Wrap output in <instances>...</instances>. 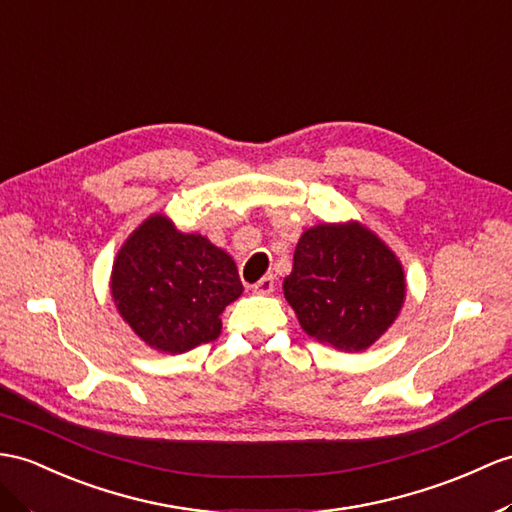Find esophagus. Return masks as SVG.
Returning a JSON list of instances; mask_svg holds the SVG:
<instances>
[{
  "instance_id": "esophagus-1",
  "label": "esophagus",
  "mask_w": 512,
  "mask_h": 512,
  "mask_svg": "<svg viewBox=\"0 0 512 512\" xmlns=\"http://www.w3.org/2000/svg\"><path fill=\"white\" fill-rule=\"evenodd\" d=\"M273 286H276V280H273V276H265L252 286V291L260 293V295H269V293H273Z\"/></svg>"
}]
</instances>
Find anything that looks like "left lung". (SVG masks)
<instances>
[{
	"label": "left lung",
	"mask_w": 512,
	"mask_h": 512,
	"mask_svg": "<svg viewBox=\"0 0 512 512\" xmlns=\"http://www.w3.org/2000/svg\"><path fill=\"white\" fill-rule=\"evenodd\" d=\"M282 289L308 336L334 350L363 352L400 315L406 282L391 249L350 221L306 230Z\"/></svg>",
	"instance_id": "8db88e82"
}]
</instances>
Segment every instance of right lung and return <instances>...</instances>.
I'll use <instances>...</instances> for the list:
<instances>
[{"label":"right lung","instance_id":"obj_1","mask_svg":"<svg viewBox=\"0 0 512 512\" xmlns=\"http://www.w3.org/2000/svg\"><path fill=\"white\" fill-rule=\"evenodd\" d=\"M110 293L136 336L158 352L182 354L217 339L219 315L243 284L234 260L206 236L152 215L119 249Z\"/></svg>","mask_w":512,"mask_h":512}]
</instances>
